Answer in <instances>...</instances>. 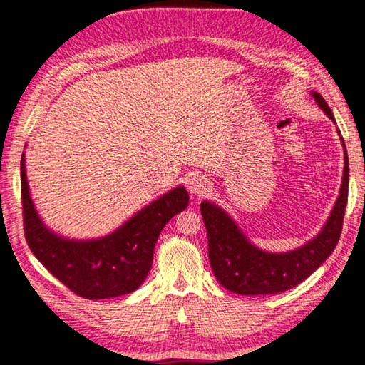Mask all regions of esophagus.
<instances>
[{
	"label": "esophagus",
	"mask_w": 365,
	"mask_h": 365,
	"mask_svg": "<svg viewBox=\"0 0 365 365\" xmlns=\"http://www.w3.org/2000/svg\"><path fill=\"white\" fill-rule=\"evenodd\" d=\"M187 185H188V190L191 191V193L196 196H205L207 193L209 187H211V183H209L207 178L201 174L190 175L187 180Z\"/></svg>",
	"instance_id": "obj_1"
}]
</instances>
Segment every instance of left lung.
<instances>
[{
  "label": "left lung",
  "mask_w": 365,
  "mask_h": 365,
  "mask_svg": "<svg viewBox=\"0 0 365 365\" xmlns=\"http://www.w3.org/2000/svg\"><path fill=\"white\" fill-rule=\"evenodd\" d=\"M312 96L320 109L335 122L331 109L322 95L312 91ZM343 148V182L330 217L317 237L298 250L288 252H267L259 250L245 237V233L224 209L209 201L201 202L202 220L207 230L209 262H211L215 279L222 287L233 293L248 296L282 293L299 285L325 262V259L336 248L343 228L344 209L348 205L349 164L344 141Z\"/></svg>",
  "instance_id": "left-lung-1"
}]
</instances>
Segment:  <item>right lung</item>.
Returning <instances> with one entry per match:
<instances>
[{
    "label": "right lung",
    "instance_id": "add662e5",
    "mask_svg": "<svg viewBox=\"0 0 365 365\" xmlns=\"http://www.w3.org/2000/svg\"><path fill=\"white\" fill-rule=\"evenodd\" d=\"M24 232L29 248L48 272L85 299H106L137 289L150 274L154 245L164 225L188 206L177 187L141 209L125 224L96 240L59 237L43 224L30 197L26 158L21 159Z\"/></svg>",
    "mask_w": 365,
    "mask_h": 365
}]
</instances>
